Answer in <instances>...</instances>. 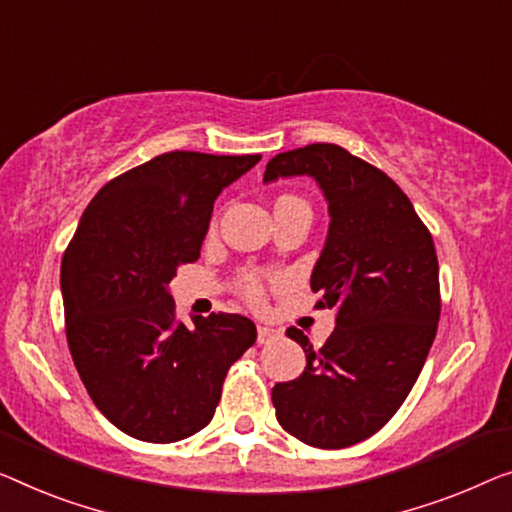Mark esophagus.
Returning <instances> with one entry per match:
<instances>
[{
  "instance_id": "34e87169",
  "label": "esophagus",
  "mask_w": 512,
  "mask_h": 512,
  "mask_svg": "<svg viewBox=\"0 0 512 512\" xmlns=\"http://www.w3.org/2000/svg\"><path fill=\"white\" fill-rule=\"evenodd\" d=\"M273 338H278V331L271 329V326H257V342L259 345H266V342H271Z\"/></svg>"
}]
</instances>
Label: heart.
I'll return each instance as SVG.
<instances>
[{"mask_svg": "<svg viewBox=\"0 0 512 512\" xmlns=\"http://www.w3.org/2000/svg\"><path fill=\"white\" fill-rule=\"evenodd\" d=\"M280 200H296V197H280ZM246 292H248V296H250V299H253V301H259V296H262V289H259L257 280H248Z\"/></svg>", "mask_w": 512, "mask_h": 512, "instance_id": "obj_1", "label": "heart"}]
</instances>
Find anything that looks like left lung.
<instances>
[{"instance_id":"1","label":"left lung","mask_w":512,"mask_h":512,"mask_svg":"<svg viewBox=\"0 0 512 512\" xmlns=\"http://www.w3.org/2000/svg\"><path fill=\"white\" fill-rule=\"evenodd\" d=\"M312 177L329 202V234L310 276L317 308L335 310L319 349L299 329V379L271 391L278 423L303 444L347 448L391 421L421 375L441 299L432 234L391 177L338 144H308L266 163L264 183Z\"/></svg>"}]
</instances>
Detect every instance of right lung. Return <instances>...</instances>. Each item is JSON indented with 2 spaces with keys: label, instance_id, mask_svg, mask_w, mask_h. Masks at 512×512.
Returning <instances> with one entry per match:
<instances>
[{
  "label": "right lung",
  "instance_id": "1",
  "mask_svg": "<svg viewBox=\"0 0 512 512\" xmlns=\"http://www.w3.org/2000/svg\"><path fill=\"white\" fill-rule=\"evenodd\" d=\"M259 158L160 154L82 213L61 259L68 349L89 398L128 437L172 444L207 427L227 370L255 345L243 315L179 322L170 282L200 257L216 197Z\"/></svg>",
  "mask_w": 512,
  "mask_h": 512
}]
</instances>
